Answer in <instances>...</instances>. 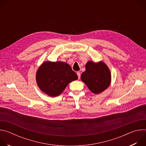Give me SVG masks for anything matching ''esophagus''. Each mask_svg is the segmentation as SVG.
Segmentation results:
<instances>
[{
  "mask_svg": "<svg viewBox=\"0 0 146 146\" xmlns=\"http://www.w3.org/2000/svg\"><path fill=\"white\" fill-rule=\"evenodd\" d=\"M77 76H78V79H80V76H81L80 73L78 72L77 73Z\"/></svg>",
  "mask_w": 146,
  "mask_h": 146,
  "instance_id": "obj_1",
  "label": "esophagus"
}]
</instances>
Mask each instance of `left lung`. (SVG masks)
<instances>
[{"label": "left lung", "mask_w": 146, "mask_h": 146, "mask_svg": "<svg viewBox=\"0 0 146 146\" xmlns=\"http://www.w3.org/2000/svg\"><path fill=\"white\" fill-rule=\"evenodd\" d=\"M81 80L94 94H99L111 84V76L108 65L103 61L94 62L89 60L86 70L81 75Z\"/></svg>", "instance_id": "1"}]
</instances>
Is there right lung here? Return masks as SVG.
<instances>
[{"label":"right lung","instance_id":"add662e5","mask_svg":"<svg viewBox=\"0 0 146 146\" xmlns=\"http://www.w3.org/2000/svg\"><path fill=\"white\" fill-rule=\"evenodd\" d=\"M77 74L67 63L60 61H44L36 73L40 90L51 97L60 95L70 82L77 80Z\"/></svg>","mask_w":146,"mask_h":146}]
</instances>
